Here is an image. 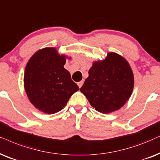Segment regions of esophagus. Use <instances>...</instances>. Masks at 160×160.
<instances>
[{
	"mask_svg": "<svg viewBox=\"0 0 160 160\" xmlns=\"http://www.w3.org/2000/svg\"><path fill=\"white\" fill-rule=\"evenodd\" d=\"M82 84H83V81H80V82H78V86H79V88H81L82 87Z\"/></svg>",
	"mask_w": 160,
	"mask_h": 160,
	"instance_id": "obj_1",
	"label": "esophagus"
}]
</instances>
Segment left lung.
Returning <instances> with one entry per match:
<instances>
[{
	"label": "left lung",
	"mask_w": 160,
	"mask_h": 160,
	"mask_svg": "<svg viewBox=\"0 0 160 160\" xmlns=\"http://www.w3.org/2000/svg\"><path fill=\"white\" fill-rule=\"evenodd\" d=\"M134 78L128 62L115 52L92 62L88 77L80 88L91 106L109 114L124 106L132 94Z\"/></svg>",
	"instance_id": "left-lung-1"
}]
</instances>
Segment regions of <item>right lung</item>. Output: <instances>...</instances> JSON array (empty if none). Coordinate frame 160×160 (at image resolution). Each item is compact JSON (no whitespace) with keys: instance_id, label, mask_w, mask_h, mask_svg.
<instances>
[{"instance_id":"right-lung-1","label":"right lung","mask_w":160,"mask_h":160,"mask_svg":"<svg viewBox=\"0 0 160 160\" xmlns=\"http://www.w3.org/2000/svg\"><path fill=\"white\" fill-rule=\"evenodd\" d=\"M70 57L46 47L32 55L25 68L24 88L31 103L48 114L61 111L79 87L64 68Z\"/></svg>"}]
</instances>
